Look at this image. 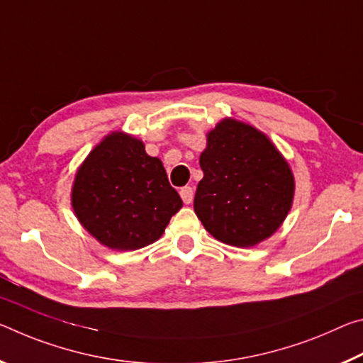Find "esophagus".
<instances>
[{
  "label": "esophagus",
  "mask_w": 363,
  "mask_h": 363,
  "mask_svg": "<svg viewBox=\"0 0 363 363\" xmlns=\"http://www.w3.org/2000/svg\"><path fill=\"white\" fill-rule=\"evenodd\" d=\"M180 196H182L183 203L189 204V203H191V201H193V198H194V189H193L191 186L182 188V189H180Z\"/></svg>",
  "instance_id": "1"
}]
</instances>
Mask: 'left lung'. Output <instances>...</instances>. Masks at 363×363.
<instances>
[{"label": "left lung", "instance_id": "obj_1", "mask_svg": "<svg viewBox=\"0 0 363 363\" xmlns=\"http://www.w3.org/2000/svg\"><path fill=\"white\" fill-rule=\"evenodd\" d=\"M206 136L196 216L225 245H259L281 227L293 207V170L269 136L246 122L225 117Z\"/></svg>", "mask_w": 363, "mask_h": 363}]
</instances>
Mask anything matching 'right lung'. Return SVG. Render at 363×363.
I'll return each mask as SVG.
<instances>
[{"label":"right lung","mask_w":363,"mask_h":363,"mask_svg":"<svg viewBox=\"0 0 363 363\" xmlns=\"http://www.w3.org/2000/svg\"><path fill=\"white\" fill-rule=\"evenodd\" d=\"M70 203L82 227L112 251L152 245L183 206L160 159L125 132H111L90 151L77 169Z\"/></svg>","instance_id":"right-lung-1"}]
</instances>
